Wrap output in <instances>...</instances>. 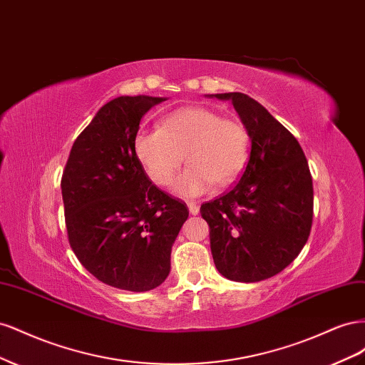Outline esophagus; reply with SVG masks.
<instances>
[{"instance_id":"1","label":"esophagus","mask_w":365,"mask_h":365,"mask_svg":"<svg viewBox=\"0 0 365 365\" xmlns=\"http://www.w3.org/2000/svg\"><path fill=\"white\" fill-rule=\"evenodd\" d=\"M187 207H189V212H190L192 215H197V213H200V204H197V202L187 201Z\"/></svg>"}]
</instances>
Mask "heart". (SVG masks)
Returning a JSON list of instances; mask_svg holds the SVG:
<instances>
[{"instance_id": "heart-1", "label": "heart", "mask_w": 365, "mask_h": 365, "mask_svg": "<svg viewBox=\"0 0 365 365\" xmlns=\"http://www.w3.org/2000/svg\"><path fill=\"white\" fill-rule=\"evenodd\" d=\"M134 155L149 180L172 184L185 158L187 169L175 181V193L200 196L216 184L233 182L250 155V134L237 118L222 117L215 109L187 106L165 115L160 129L140 130L134 137Z\"/></svg>"}]
</instances>
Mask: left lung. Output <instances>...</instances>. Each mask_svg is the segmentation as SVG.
I'll return each mask as SVG.
<instances>
[{"instance_id": "obj_1", "label": "left lung", "mask_w": 365, "mask_h": 365, "mask_svg": "<svg viewBox=\"0 0 365 365\" xmlns=\"http://www.w3.org/2000/svg\"><path fill=\"white\" fill-rule=\"evenodd\" d=\"M231 101L251 140L250 158L228 193L201 205L217 271L254 283L283 271L307 242L314 187L300 143L267 109L242 93L212 94Z\"/></svg>"}]
</instances>
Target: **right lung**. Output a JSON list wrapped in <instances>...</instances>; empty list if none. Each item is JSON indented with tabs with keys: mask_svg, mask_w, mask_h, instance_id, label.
<instances>
[{
	"mask_svg": "<svg viewBox=\"0 0 365 365\" xmlns=\"http://www.w3.org/2000/svg\"><path fill=\"white\" fill-rule=\"evenodd\" d=\"M164 101L121 96L103 105L76 138L61 181L76 257L96 279L132 292L168 279L172 245L189 217L134 155L143 115Z\"/></svg>",
	"mask_w": 365,
	"mask_h": 365,
	"instance_id": "obj_1",
	"label": "right lung"
}]
</instances>
